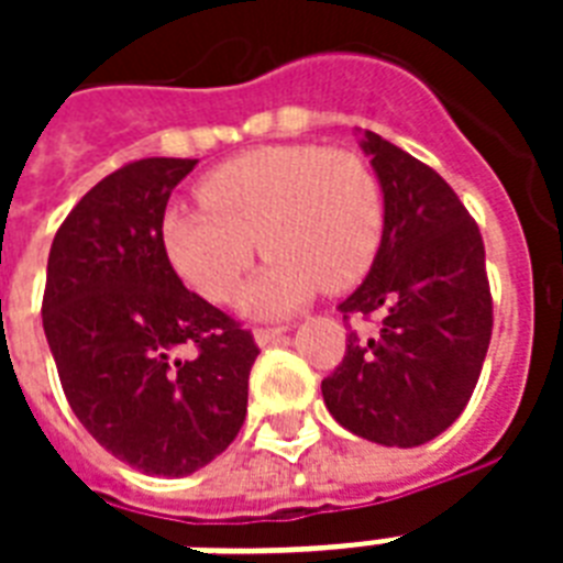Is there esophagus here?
Segmentation results:
<instances>
[{"mask_svg":"<svg viewBox=\"0 0 563 563\" xmlns=\"http://www.w3.org/2000/svg\"><path fill=\"white\" fill-rule=\"evenodd\" d=\"M283 333H286L283 327H260V330H254V339H256V344H263L265 347V344L277 342Z\"/></svg>","mask_w":563,"mask_h":563,"instance_id":"esophagus-1","label":"esophagus"}]
</instances>
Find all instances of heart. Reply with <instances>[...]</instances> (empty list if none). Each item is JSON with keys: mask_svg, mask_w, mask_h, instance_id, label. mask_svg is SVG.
Returning <instances> with one entry per match:
<instances>
[{"mask_svg": "<svg viewBox=\"0 0 563 563\" xmlns=\"http://www.w3.org/2000/svg\"><path fill=\"white\" fill-rule=\"evenodd\" d=\"M203 210L163 212L175 272L210 300H230L256 254L268 265L242 291L251 316H286L321 286L365 277L383 239V192L360 154L268 145L221 163L198 184Z\"/></svg>", "mask_w": 563, "mask_h": 563, "instance_id": "obj_1", "label": "heart"}]
</instances>
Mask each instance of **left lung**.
<instances>
[{
  "label": "left lung",
  "mask_w": 563,
  "mask_h": 563,
  "mask_svg": "<svg viewBox=\"0 0 563 563\" xmlns=\"http://www.w3.org/2000/svg\"><path fill=\"white\" fill-rule=\"evenodd\" d=\"M360 145L383 189V239L339 312L379 318V330L347 335L321 394L353 435L418 446L462 415L479 379L494 327L485 245L438 172L374 131Z\"/></svg>",
  "instance_id": "left-lung-1"
}]
</instances>
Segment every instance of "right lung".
<instances>
[{
    "mask_svg": "<svg viewBox=\"0 0 563 563\" xmlns=\"http://www.w3.org/2000/svg\"><path fill=\"white\" fill-rule=\"evenodd\" d=\"M198 161L148 157L99 180L48 251L43 330L75 418L119 462L189 476L247 411L260 347L189 291L163 247L172 189ZM180 350H195L189 361Z\"/></svg>",
    "mask_w": 563,
    "mask_h": 563,
    "instance_id": "obj_1",
    "label": "right lung"
}]
</instances>
